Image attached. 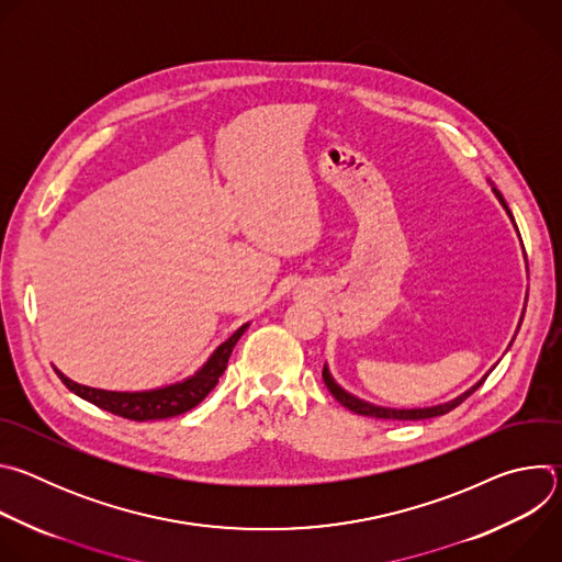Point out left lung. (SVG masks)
I'll return each mask as SVG.
<instances>
[{"instance_id":"left-lung-1","label":"left lung","mask_w":562,"mask_h":562,"mask_svg":"<svg viewBox=\"0 0 562 562\" xmlns=\"http://www.w3.org/2000/svg\"><path fill=\"white\" fill-rule=\"evenodd\" d=\"M492 191L496 193V198H498V202L503 204V209L507 211V215L512 217V222H514V215H512V211H509V206H507V202H505V198L501 195V191L492 184ZM514 226H516V222H514ZM518 231V228H516ZM522 315H525V311H522ZM522 319V317H520ZM520 327V325H518ZM323 378H325V384H327V389L331 391V395L338 400V403L342 405V407H347L349 412H353V414H358V416H367V418H380V420H427V418H436V416H445V414H449L451 409H456L460 403H464V400L480 386L483 384L485 380H487V375L483 378V380H477L471 389H467L464 393H460L458 397H453V400H449V403H442V405H434V407H420V409H393V407H380V405H373V403H367V400H362V397H358V395H353V393H349V391H345L336 380H334V375H331V371H329V367L325 364V369H323Z\"/></svg>"}]
</instances>
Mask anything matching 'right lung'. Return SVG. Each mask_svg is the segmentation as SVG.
Returning <instances> with one entry per match:
<instances>
[{
	"label": "right lung",
	"mask_w": 562,
	"mask_h": 562,
	"mask_svg": "<svg viewBox=\"0 0 562 562\" xmlns=\"http://www.w3.org/2000/svg\"><path fill=\"white\" fill-rule=\"evenodd\" d=\"M249 329V323L239 327L237 331H233L231 338H226L213 353L211 358L187 380L176 382V384H167L159 389H148V391H106V389H95V386H87L72 382L70 378H66L59 369L57 375L61 378V382L79 397H85L87 403L111 412L115 416L128 418V420H165V418H173L180 414L191 412L193 407H198L202 400L211 393V389L217 384L220 375L226 369V362L231 358L233 347L237 345V340L243 338V334Z\"/></svg>",
	"instance_id": "add662e5"
}]
</instances>
